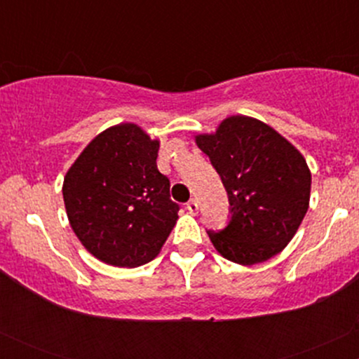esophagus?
<instances>
[{"instance_id":"34e87169","label":"esophagus","mask_w":359,"mask_h":359,"mask_svg":"<svg viewBox=\"0 0 359 359\" xmlns=\"http://www.w3.org/2000/svg\"><path fill=\"white\" fill-rule=\"evenodd\" d=\"M187 209H189V212H191V214H196L197 211H199V203H197L196 199H191L187 203Z\"/></svg>"}]
</instances>
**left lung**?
Returning <instances> with one entry per match:
<instances>
[{
  "mask_svg": "<svg viewBox=\"0 0 359 359\" xmlns=\"http://www.w3.org/2000/svg\"><path fill=\"white\" fill-rule=\"evenodd\" d=\"M229 197L231 219L208 231L214 248L238 265L278 255L297 233L311 199V170L278 131L250 116L222 119L216 133L197 135Z\"/></svg>",
  "mask_w": 359,
  "mask_h": 359,
  "instance_id": "8db88e82",
  "label": "left lung"
}]
</instances>
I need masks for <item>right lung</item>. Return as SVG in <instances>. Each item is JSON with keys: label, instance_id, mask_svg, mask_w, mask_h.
<instances>
[{"label": "right lung", "instance_id": "right-lung-1", "mask_svg": "<svg viewBox=\"0 0 359 359\" xmlns=\"http://www.w3.org/2000/svg\"><path fill=\"white\" fill-rule=\"evenodd\" d=\"M160 142L135 123L97 135L64 177L72 231L93 257L113 266L154 259L179 219L170 180L156 168Z\"/></svg>", "mask_w": 359, "mask_h": 359}]
</instances>
